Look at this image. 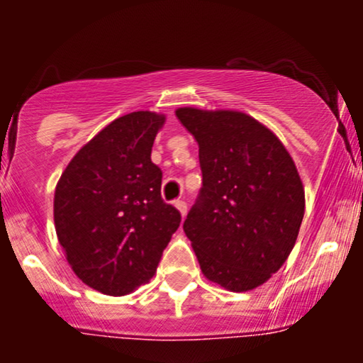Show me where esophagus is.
I'll list each match as a JSON object with an SVG mask.
<instances>
[{
  "instance_id": "obj_1",
  "label": "esophagus",
  "mask_w": 363,
  "mask_h": 363,
  "mask_svg": "<svg viewBox=\"0 0 363 363\" xmlns=\"http://www.w3.org/2000/svg\"><path fill=\"white\" fill-rule=\"evenodd\" d=\"M174 205H175V207H177V211L181 212L182 218H184L186 212H188V207H186V202H182V200H175Z\"/></svg>"
}]
</instances>
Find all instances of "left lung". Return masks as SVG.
Instances as JSON below:
<instances>
[{"label":"left lung","instance_id":"1","mask_svg":"<svg viewBox=\"0 0 363 363\" xmlns=\"http://www.w3.org/2000/svg\"><path fill=\"white\" fill-rule=\"evenodd\" d=\"M175 116L199 142L203 188L182 228L200 269L228 291L255 290L298 237L306 193L295 161L244 112L181 107Z\"/></svg>","mask_w":363,"mask_h":363}]
</instances>
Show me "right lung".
Masks as SVG:
<instances>
[{"label":"right lung","mask_w":363,"mask_h":363,"mask_svg":"<svg viewBox=\"0 0 363 363\" xmlns=\"http://www.w3.org/2000/svg\"><path fill=\"white\" fill-rule=\"evenodd\" d=\"M167 117H117L79 149L57 181L54 225L75 276L104 295H128L156 274L181 214L161 199L151 151Z\"/></svg>","instance_id":"1"}]
</instances>
